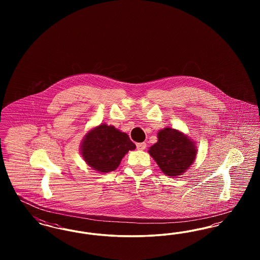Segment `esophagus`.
<instances>
[{
    "instance_id": "esophagus-1",
    "label": "esophagus",
    "mask_w": 260,
    "mask_h": 260,
    "mask_svg": "<svg viewBox=\"0 0 260 260\" xmlns=\"http://www.w3.org/2000/svg\"><path fill=\"white\" fill-rule=\"evenodd\" d=\"M136 147L138 150H144L146 148V143L145 142H141V143H137L136 144Z\"/></svg>"
}]
</instances>
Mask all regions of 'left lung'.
Here are the masks:
<instances>
[{
	"instance_id": "1",
	"label": "left lung",
	"mask_w": 260,
	"mask_h": 260,
	"mask_svg": "<svg viewBox=\"0 0 260 260\" xmlns=\"http://www.w3.org/2000/svg\"><path fill=\"white\" fill-rule=\"evenodd\" d=\"M157 136V143L148 150L151 157L165 174L174 177L183 174L196 159L195 142L172 127L161 129Z\"/></svg>"
}]
</instances>
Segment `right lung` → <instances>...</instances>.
Wrapping results in <instances>:
<instances>
[{
  "label": "right lung",
  "mask_w": 260,
  "mask_h": 260,
  "mask_svg": "<svg viewBox=\"0 0 260 260\" xmlns=\"http://www.w3.org/2000/svg\"><path fill=\"white\" fill-rule=\"evenodd\" d=\"M136 148L128 136L113 125L101 124L84 137L81 154L85 161L99 173L115 171L124 155Z\"/></svg>",
  "instance_id": "obj_1"
}]
</instances>
